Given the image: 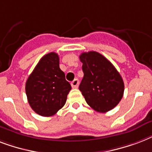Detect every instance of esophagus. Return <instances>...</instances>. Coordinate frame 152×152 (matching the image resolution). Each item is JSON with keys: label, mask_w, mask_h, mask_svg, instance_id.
<instances>
[{"label": "esophagus", "mask_w": 152, "mask_h": 152, "mask_svg": "<svg viewBox=\"0 0 152 152\" xmlns=\"http://www.w3.org/2000/svg\"><path fill=\"white\" fill-rule=\"evenodd\" d=\"M71 85H72V88H76L78 87L79 85V80L77 79H75L73 81H72L71 83Z\"/></svg>", "instance_id": "1"}]
</instances>
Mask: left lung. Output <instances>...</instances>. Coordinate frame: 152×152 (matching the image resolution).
<instances>
[{
    "mask_svg": "<svg viewBox=\"0 0 152 152\" xmlns=\"http://www.w3.org/2000/svg\"><path fill=\"white\" fill-rule=\"evenodd\" d=\"M83 77L79 89L87 103L95 110L105 113L122 99L125 86L120 73L106 57L95 51L83 53Z\"/></svg>",
    "mask_w": 152,
    "mask_h": 152,
    "instance_id": "obj_1",
    "label": "left lung"
}]
</instances>
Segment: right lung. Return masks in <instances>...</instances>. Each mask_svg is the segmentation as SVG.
Wrapping results in <instances>:
<instances>
[{
  "label": "right lung",
  "instance_id": "right-lung-1",
  "mask_svg": "<svg viewBox=\"0 0 152 152\" xmlns=\"http://www.w3.org/2000/svg\"><path fill=\"white\" fill-rule=\"evenodd\" d=\"M72 89L59 67V56L54 52L42 57L26 82V94L31 109L43 117L54 115L66 102Z\"/></svg>",
  "mask_w": 152,
  "mask_h": 152
}]
</instances>
